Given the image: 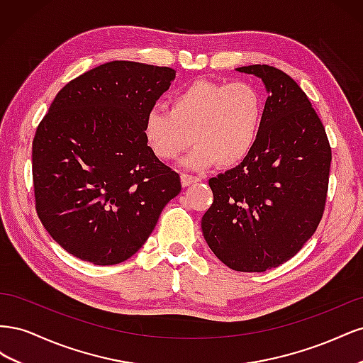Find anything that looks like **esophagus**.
<instances>
[{
  "label": "esophagus",
  "mask_w": 363,
  "mask_h": 363,
  "mask_svg": "<svg viewBox=\"0 0 363 363\" xmlns=\"http://www.w3.org/2000/svg\"><path fill=\"white\" fill-rule=\"evenodd\" d=\"M182 184L183 186H191L194 183H199L201 179L200 177H195V175H189V174H182Z\"/></svg>",
  "instance_id": "obj_1"
}]
</instances>
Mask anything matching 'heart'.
Segmentation results:
<instances>
[{
  "label": "heart",
  "instance_id": "b5f03b06",
  "mask_svg": "<svg viewBox=\"0 0 363 363\" xmlns=\"http://www.w3.org/2000/svg\"><path fill=\"white\" fill-rule=\"evenodd\" d=\"M263 116L265 101L251 83L195 80L172 95L169 111L152 108L144 136L162 160L177 159L194 142L186 167L206 169L218 163L232 168L255 150Z\"/></svg>",
  "mask_w": 363,
  "mask_h": 363
}]
</instances>
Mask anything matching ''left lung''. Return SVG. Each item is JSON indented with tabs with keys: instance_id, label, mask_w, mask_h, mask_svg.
<instances>
[{
	"instance_id": "obj_1",
	"label": "left lung",
	"mask_w": 363,
	"mask_h": 363,
	"mask_svg": "<svg viewBox=\"0 0 363 363\" xmlns=\"http://www.w3.org/2000/svg\"><path fill=\"white\" fill-rule=\"evenodd\" d=\"M265 84L257 144L236 168L208 180L213 203L201 219L206 242L228 268L263 272L294 257L320 224L332 148L309 98L288 74L236 68Z\"/></svg>"
}]
</instances>
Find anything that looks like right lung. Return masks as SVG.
<instances>
[{"label":"right lung","instance_id":"right-lung-1","mask_svg":"<svg viewBox=\"0 0 363 363\" xmlns=\"http://www.w3.org/2000/svg\"><path fill=\"white\" fill-rule=\"evenodd\" d=\"M175 71L115 60L56 95L33 139L36 211L69 255L115 265L145 244L182 191L180 175L148 147L144 123Z\"/></svg>","mask_w":363,"mask_h":363}]
</instances>
